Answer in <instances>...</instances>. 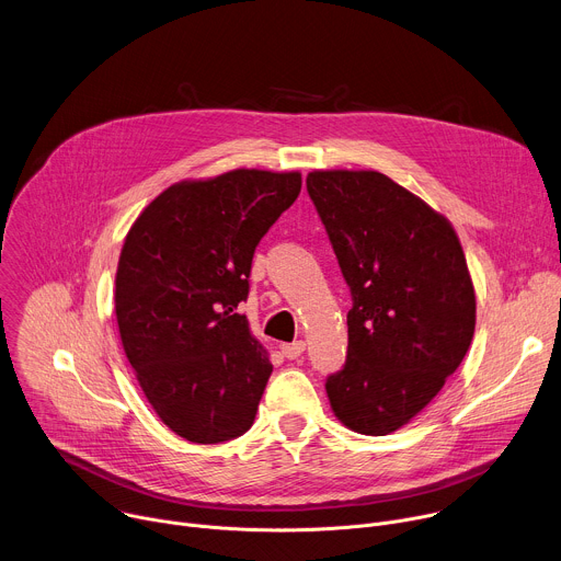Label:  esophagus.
<instances>
[{
	"label": "esophagus",
	"instance_id": "1",
	"mask_svg": "<svg viewBox=\"0 0 561 561\" xmlns=\"http://www.w3.org/2000/svg\"><path fill=\"white\" fill-rule=\"evenodd\" d=\"M279 348H282V355L286 359H297L306 351V342L299 340V342H293V344H282Z\"/></svg>",
	"mask_w": 561,
	"mask_h": 561
}]
</instances>
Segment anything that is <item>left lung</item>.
Here are the masks:
<instances>
[{"instance_id": "left-lung-1", "label": "left lung", "mask_w": 561, "mask_h": 561, "mask_svg": "<svg viewBox=\"0 0 561 561\" xmlns=\"http://www.w3.org/2000/svg\"><path fill=\"white\" fill-rule=\"evenodd\" d=\"M306 188L353 295L346 364L327 379L331 409L355 433L388 435L433 402L472 342L459 237L377 171H312Z\"/></svg>"}]
</instances>
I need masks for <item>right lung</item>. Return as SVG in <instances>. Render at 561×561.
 <instances>
[{"label":"right lung","instance_id":"obj_1","mask_svg":"<svg viewBox=\"0 0 561 561\" xmlns=\"http://www.w3.org/2000/svg\"><path fill=\"white\" fill-rule=\"evenodd\" d=\"M299 173L237 169L159 193L115 275L124 353L152 411L195 444L244 435L273 373L247 314L255 249L297 199Z\"/></svg>","mask_w":561,"mask_h":561}]
</instances>
